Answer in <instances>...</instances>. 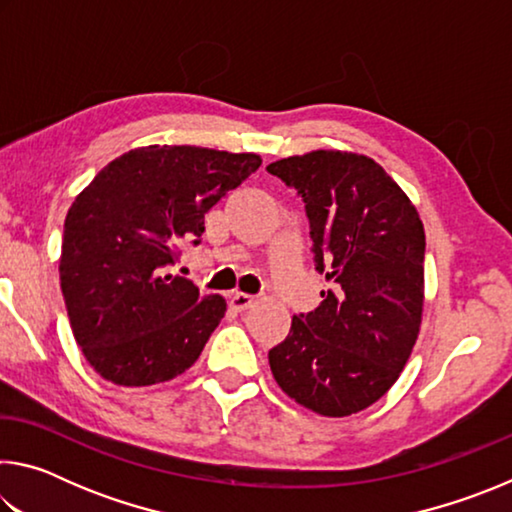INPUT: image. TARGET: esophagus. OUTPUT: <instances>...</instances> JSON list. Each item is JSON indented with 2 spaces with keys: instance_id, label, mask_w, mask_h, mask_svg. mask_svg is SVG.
Here are the masks:
<instances>
[{
  "instance_id": "34e87169",
  "label": "esophagus",
  "mask_w": 512,
  "mask_h": 512,
  "mask_svg": "<svg viewBox=\"0 0 512 512\" xmlns=\"http://www.w3.org/2000/svg\"><path fill=\"white\" fill-rule=\"evenodd\" d=\"M255 305V298L248 296V293H232L230 296V307L235 311H246Z\"/></svg>"
}]
</instances>
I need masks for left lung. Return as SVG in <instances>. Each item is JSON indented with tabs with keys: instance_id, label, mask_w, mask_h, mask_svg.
Listing matches in <instances>:
<instances>
[{
	"instance_id": "1",
	"label": "left lung",
	"mask_w": 512,
	"mask_h": 512,
	"mask_svg": "<svg viewBox=\"0 0 512 512\" xmlns=\"http://www.w3.org/2000/svg\"><path fill=\"white\" fill-rule=\"evenodd\" d=\"M305 201L316 271L332 289L268 352L291 400L345 418L391 388L420 334L424 228L402 187L375 160L311 151L268 164Z\"/></svg>"
}]
</instances>
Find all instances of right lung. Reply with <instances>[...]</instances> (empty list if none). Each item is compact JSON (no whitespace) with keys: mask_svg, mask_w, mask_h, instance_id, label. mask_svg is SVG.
<instances>
[{"mask_svg":"<svg viewBox=\"0 0 512 512\" xmlns=\"http://www.w3.org/2000/svg\"><path fill=\"white\" fill-rule=\"evenodd\" d=\"M262 158L151 144L108 162L65 219L60 289L76 343L117 386H151L194 366L225 316L221 296L167 273L201 244L205 214Z\"/></svg>","mask_w":512,"mask_h":512,"instance_id":"obj_1","label":"right lung"}]
</instances>
